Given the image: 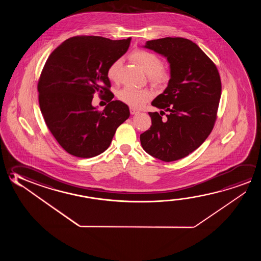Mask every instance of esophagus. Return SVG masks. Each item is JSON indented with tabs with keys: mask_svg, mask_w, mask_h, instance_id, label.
<instances>
[{
	"mask_svg": "<svg viewBox=\"0 0 261 261\" xmlns=\"http://www.w3.org/2000/svg\"><path fill=\"white\" fill-rule=\"evenodd\" d=\"M130 113H131V115H135V114L138 113V111H137L136 108H134V107H130Z\"/></svg>",
	"mask_w": 261,
	"mask_h": 261,
	"instance_id": "1",
	"label": "esophagus"
}]
</instances>
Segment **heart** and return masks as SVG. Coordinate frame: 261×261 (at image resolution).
I'll list each match as a JSON object with an SVG mask.
<instances>
[{
	"mask_svg": "<svg viewBox=\"0 0 261 261\" xmlns=\"http://www.w3.org/2000/svg\"><path fill=\"white\" fill-rule=\"evenodd\" d=\"M131 58L141 66L148 74L149 80L155 86H164L171 78L168 69L163 67V62L154 53L145 50H137L131 55ZM122 59L118 58L107 69V77L113 82L117 81ZM153 97V93L147 89H137L132 86H124L117 92V98L132 107H140Z\"/></svg>",
	"mask_w": 261,
	"mask_h": 261,
	"instance_id": "1",
	"label": "heart"
}]
</instances>
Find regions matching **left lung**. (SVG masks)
I'll return each mask as SVG.
<instances>
[{"label":"left lung","instance_id":"8db88e82","mask_svg":"<svg viewBox=\"0 0 261 261\" xmlns=\"http://www.w3.org/2000/svg\"><path fill=\"white\" fill-rule=\"evenodd\" d=\"M145 47L167 57L171 78L152 102L161 112L148 113L152 125L140 141L146 153L172 162L191 154L210 136L221 96L220 75L213 61L188 39L151 40Z\"/></svg>","mask_w":261,"mask_h":261}]
</instances>
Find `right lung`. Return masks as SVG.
Here are the masks:
<instances>
[{
    "instance_id": "1",
    "label": "right lung",
    "mask_w": 261,
    "mask_h": 261,
    "mask_svg": "<svg viewBox=\"0 0 261 261\" xmlns=\"http://www.w3.org/2000/svg\"><path fill=\"white\" fill-rule=\"evenodd\" d=\"M131 38L74 36L48 57L37 85L39 105L48 129L69 154L89 158L103 153L130 116L125 103L112 100L107 74L109 65L128 50ZM94 92L109 103L103 112L91 106Z\"/></svg>"
}]
</instances>
